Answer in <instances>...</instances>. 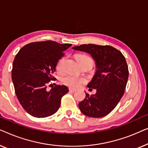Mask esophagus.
Returning a JSON list of instances; mask_svg holds the SVG:
<instances>
[{
  "instance_id": "34e87169",
  "label": "esophagus",
  "mask_w": 148,
  "mask_h": 148,
  "mask_svg": "<svg viewBox=\"0 0 148 148\" xmlns=\"http://www.w3.org/2000/svg\"><path fill=\"white\" fill-rule=\"evenodd\" d=\"M69 91L70 92H76V90H74V89H72V88H69Z\"/></svg>"
}]
</instances>
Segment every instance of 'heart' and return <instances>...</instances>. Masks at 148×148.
<instances>
[{
    "instance_id": "1",
    "label": "heart",
    "mask_w": 148,
    "mask_h": 148,
    "mask_svg": "<svg viewBox=\"0 0 148 148\" xmlns=\"http://www.w3.org/2000/svg\"><path fill=\"white\" fill-rule=\"evenodd\" d=\"M64 58H62L60 60L57 65L58 72H62L63 71V63ZM77 61L79 65L82 66L83 65H90L92 66L93 64L92 60L88 56L79 55L77 56ZM62 82L64 85L72 88H77L82 84H84L86 82V79L84 77L76 76L73 75H65L62 78Z\"/></svg>"
}]
</instances>
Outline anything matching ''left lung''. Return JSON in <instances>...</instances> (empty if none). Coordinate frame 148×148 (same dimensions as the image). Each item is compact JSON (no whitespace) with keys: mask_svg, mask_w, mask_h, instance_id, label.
<instances>
[{"mask_svg":"<svg viewBox=\"0 0 148 148\" xmlns=\"http://www.w3.org/2000/svg\"><path fill=\"white\" fill-rule=\"evenodd\" d=\"M77 51H84L95 60L97 71L87 85L89 90H97L79 103L80 111L93 118L107 115L115 109L125 92L129 76L128 66L122 53L110 45L83 44L73 47Z\"/></svg>","mask_w":148,"mask_h":148,"instance_id":"1","label":"left lung"}]
</instances>
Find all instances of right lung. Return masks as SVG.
I'll use <instances>...</instances> for the list:
<instances>
[{"mask_svg":"<svg viewBox=\"0 0 148 148\" xmlns=\"http://www.w3.org/2000/svg\"><path fill=\"white\" fill-rule=\"evenodd\" d=\"M71 45L50 40L37 41L25 45L16 55L12 80L18 101L32 116L47 117L60 108L62 98L68 88L64 85H56L47 91V85L56 80L53 74L58 60Z\"/></svg>","mask_w":148,"mask_h":148,"instance_id":"right-lung-1","label":"right lung"}]
</instances>
